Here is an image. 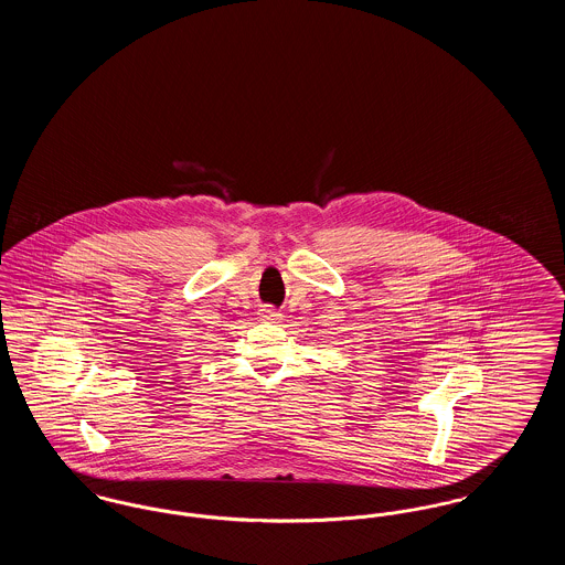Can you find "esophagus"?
<instances>
[{
    "label": "esophagus",
    "mask_w": 565,
    "mask_h": 565,
    "mask_svg": "<svg viewBox=\"0 0 565 565\" xmlns=\"http://www.w3.org/2000/svg\"><path fill=\"white\" fill-rule=\"evenodd\" d=\"M260 318H263V320H267V322H279V320H281V313H279L277 309H273V307L267 305V307H263V309H260Z\"/></svg>",
    "instance_id": "1"
}]
</instances>
